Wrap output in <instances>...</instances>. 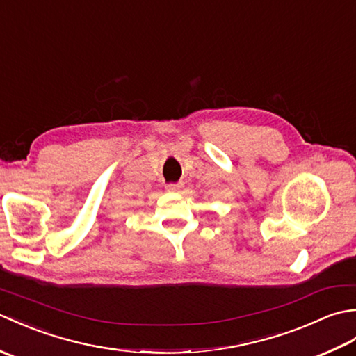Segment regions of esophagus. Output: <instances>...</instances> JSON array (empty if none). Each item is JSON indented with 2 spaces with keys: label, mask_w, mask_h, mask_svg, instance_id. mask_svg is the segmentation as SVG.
I'll return each instance as SVG.
<instances>
[{
  "label": "esophagus",
  "mask_w": 356,
  "mask_h": 356,
  "mask_svg": "<svg viewBox=\"0 0 356 356\" xmlns=\"http://www.w3.org/2000/svg\"><path fill=\"white\" fill-rule=\"evenodd\" d=\"M184 188V184L182 182H179V184H170V185H166V190L168 191H172V193H177V191H180Z\"/></svg>",
  "instance_id": "esophagus-1"
}]
</instances>
